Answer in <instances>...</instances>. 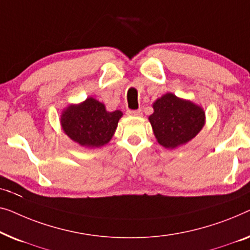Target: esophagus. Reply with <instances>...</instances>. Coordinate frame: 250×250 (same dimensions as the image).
<instances>
[{
    "label": "esophagus",
    "mask_w": 250,
    "mask_h": 250,
    "mask_svg": "<svg viewBox=\"0 0 250 250\" xmlns=\"http://www.w3.org/2000/svg\"><path fill=\"white\" fill-rule=\"evenodd\" d=\"M126 114L131 115V117H142L143 112L142 110H129L126 112Z\"/></svg>",
    "instance_id": "esophagus-1"
}]
</instances>
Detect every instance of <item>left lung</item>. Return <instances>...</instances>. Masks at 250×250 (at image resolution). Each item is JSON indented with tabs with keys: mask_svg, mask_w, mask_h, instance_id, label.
I'll return each mask as SVG.
<instances>
[{
	"mask_svg": "<svg viewBox=\"0 0 250 250\" xmlns=\"http://www.w3.org/2000/svg\"><path fill=\"white\" fill-rule=\"evenodd\" d=\"M148 117L154 136L161 146L175 149L190 142L205 125V111L190 100L172 93L162 95L153 103Z\"/></svg>",
	"mask_w": 250,
	"mask_h": 250,
	"instance_id": "1",
	"label": "left lung"
}]
</instances>
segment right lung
Listing matches in <instances>:
<instances>
[{
    "label": "right lung",
    "mask_w": 250,
    "mask_h": 250,
    "mask_svg": "<svg viewBox=\"0 0 250 250\" xmlns=\"http://www.w3.org/2000/svg\"><path fill=\"white\" fill-rule=\"evenodd\" d=\"M124 113L110 112L102 102L87 97L78 104H70L62 111L60 124L72 142L86 148H98L110 142Z\"/></svg>",
    "instance_id": "add662e5"
}]
</instances>
